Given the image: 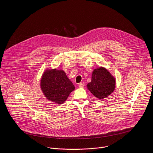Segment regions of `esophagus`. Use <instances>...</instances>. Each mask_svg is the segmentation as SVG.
<instances>
[{
	"mask_svg": "<svg viewBox=\"0 0 153 153\" xmlns=\"http://www.w3.org/2000/svg\"><path fill=\"white\" fill-rule=\"evenodd\" d=\"M84 83H82V82H81V83H79V88H83L84 87Z\"/></svg>",
	"mask_w": 153,
	"mask_h": 153,
	"instance_id": "esophagus-1",
	"label": "esophagus"
}]
</instances>
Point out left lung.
<instances>
[{
    "label": "left lung",
    "instance_id": "1",
    "mask_svg": "<svg viewBox=\"0 0 153 153\" xmlns=\"http://www.w3.org/2000/svg\"><path fill=\"white\" fill-rule=\"evenodd\" d=\"M88 90L99 99H103L110 95L116 87V79L105 68L100 67L94 69L91 81L86 85Z\"/></svg>",
    "mask_w": 153,
    "mask_h": 153
}]
</instances>
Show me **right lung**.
Wrapping results in <instances>:
<instances>
[{
    "label": "right lung",
    "mask_w": 153,
    "mask_h": 153,
    "mask_svg": "<svg viewBox=\"0 0 153 153\" xmlns=\"http://www.w3.org/2000/svg\"><path fill=\"white\" fill-rule=\"evenodd\" d=\"M40 88L47 99L57 104L63 103L75 90L64 71L56 68L44 71L40 80Z\"/></svg>",
    "instance_id": "obj_1"
}]
</instances>
